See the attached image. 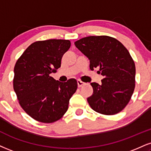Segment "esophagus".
I'll list each match as a JSON object with an SVG mask.
<instances>
[{"mask_svg":"<svg viewBox=\"0 0 151 151\" xmlns=\"http://www.w3.org/2000/svg\"><path fill=\"white\" fill-rule=\"evenodd\" d=\"M85 84L84 82H83V81H81V80H77V85H78V87H81L83 85Z\"/></svg>","mask_w":151,"mask_h":151,"instance_id":"esophagus-1","label":"esophagus"}]
</instances>
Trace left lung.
<instances>
[{
	"label": "left lung",
	"mask_w": 151,
	"mask_h": 151,
	"mask_svg": "<svg viewBox=\"0 0 151 151\" xmlns=\"http://www.w3.org/2000/svg\"><path fill=\"white\" fill-rule=\"evenodd\" d=\"M90 60V69L99 68L101 85L91 83L93 95L87 99L94 111L112 115L124 109L135 88L136 68L129 52L121 42L108 36H91L74 42Z\"/></svg>",
	"instance_id": "1"
}]
</instances>
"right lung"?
<instances>
[{
  "instance_id": "obj_1",
  "label": "right lung",
  "mask_w": 151,
  "mask_h": 151,
  "mask_svg": "<svg viewBox=\"0 0 151 151\" xmlns=\"http://www.w3.org/2000/svg\"><path fill=\"white\" fill-rule=\"evenodd\" d=\"M70 46L69 40L36 41L14 65V91L23 110L36 121L52 123L60 119L77 91L75 79L63 83L50 76L60 68L62 58Z\"/></svg>"
}]
</instances>
